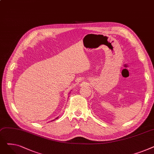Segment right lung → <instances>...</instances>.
<instances>
[{"label": "right lung", "mask_w": 154, "mask_h": 154, "mask_svg": "<svg viewBox=\"0 0 154 154\" xmlns=\"http://www.w3.org/2000/svg\"><path fill=\"white\" fill-rule=\"evenodd\" d=\"M58 119V117H57V118H56V119Z\"/></svg>", "instance_id": "add662e5"}]
</instances>
